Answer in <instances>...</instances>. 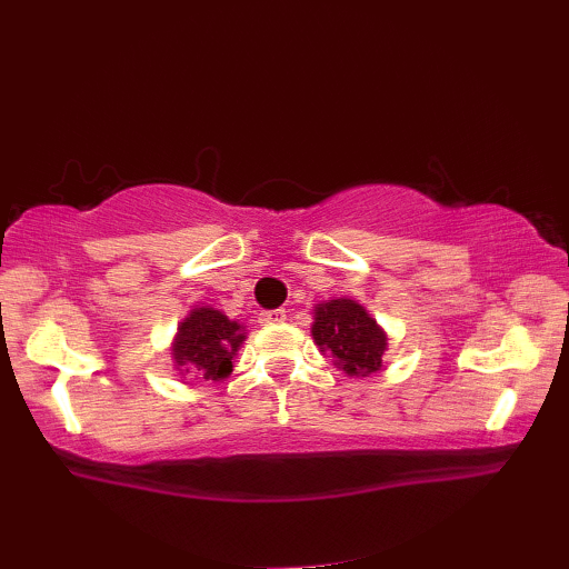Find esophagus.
Segmentation results:
<instances>
[{
	"label": "esophagus",
	"mask_w": 569,
	"mask_h": 569,
	"mask_svg": "<svg viewBox=\"0 0 569 569\" xmlns=\"http://www.w3.org/2000/svg\"><path fill=\"white\" fill-rule=\"evenodd\" d=\"M287 319V315H284V309H272V312H262V317H260V321L262 325H282V321Z\"/></svg>",
	"instance_id": "34e87169"
}]
</instances>
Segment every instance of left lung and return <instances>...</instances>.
<instances>
[{
	"mask_svg": "<svg viewBox=\"0 0 569 569\" xmlns=\"http://www.w3.org/2000/svg\"><path fill=\"white\" fill-rule=\"evenodd\" d=\"M312 339L321 353H331L335 367L347 377H371L383 367L389 337L357 299L337 297L312 309Z\"/></svg>",
	"mask_w": 569,
	"mask_h": 569,
	"instance_id": "obj_1",
	"label": "left lung"
}]
</instances>
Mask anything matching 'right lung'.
<instances>
[{
  "label": "right lung",
  "instance_id": "obj_1",
  "mask_svg": "<svg viewBox=\"0 0 569 569\" xmlns=\"http://www.w3.org/2000/svg\"><path fill=\"white\" fill-rule=\"evenodd\" d=\"M248 339V329L240 321L230 319L216 307H196L180 321L173 341H170V357L173 369L196 373L202 381H220L232 373V359Z\"/></svg>",
  "mask_w": 569,
  "mask_h": 569
}]
</instances>
